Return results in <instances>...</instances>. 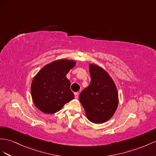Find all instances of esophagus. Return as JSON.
<instances>
[{
    "label": "esophagus",
    "mask_w": 156,
    "mask_h": 156,
    "mask_svg": "<svg viewBox=\"0 0 156 156\" xmlns=\"http://www.w3.org/2000/svg\"><path fill=\"white\" fill-rule=\"evenodd\" d=\"M78 95H79V94L78 92H75L74 93V96H75L76 99H78Z\"/></svg>",
    "instance_id": "34e87169"
}]
</instances>
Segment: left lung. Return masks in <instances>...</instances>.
<instances>
[{
  "instance_id": "obj_1",
  "label": "left lung",
  "mask_w": 156,
  "mask_h": 156,
  "mask_svg": "<svg viewBox=\"0 0 156 156\" xmlns=\"http://www.w3.org/2000/svg\"><path fill=\"white\" fill-rule=\"evenodd\" d=\"M91 82L80 94L79 99L89 121L103 123L116 111L119 96L117 87L106 71L98 65H90Z\"/></svg>"
}]
</instances>
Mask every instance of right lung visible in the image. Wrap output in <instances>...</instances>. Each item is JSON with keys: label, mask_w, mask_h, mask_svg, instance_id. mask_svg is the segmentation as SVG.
I'll return each mask as SVG.
<instances>
[{"label": "right lung", "mask_w": 156, "mask_h": 156, "mask_svg": "<svg viewBox=\"0 0 156 156\" xmlns=\"http://www.w3.org/2000/svg\"><path fill=\"white\" fill-rule=\"evenodd\" d=\"M75 65L73 61L58 60L44 66L35 76L31 94L38 109L48 114L57 113L74 98L66 76Z\"/></svg>", "instance_id": "1"}]
</instances>
